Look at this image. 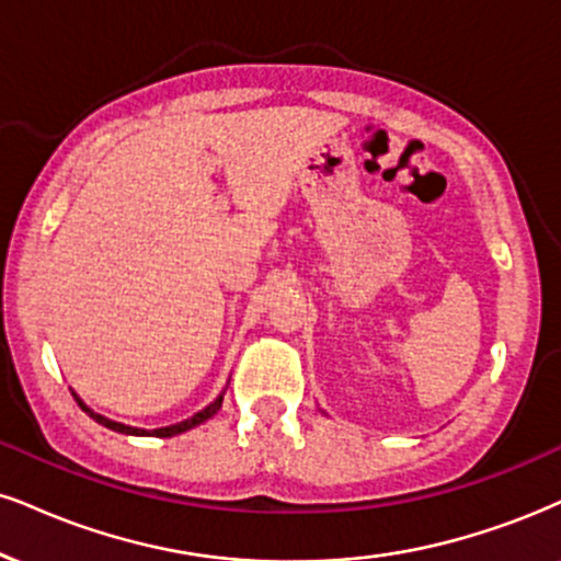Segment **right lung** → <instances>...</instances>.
Returning <instances> with one entry per match:
<instances>
[{
    "label": "right lung",
    "mask_w": 561,
    "mask_h": 561,
    "mask_svg": "<svg viewBox=\"0 0 561 561\" xmlns=\"http://www.w3.org/2000/svg\"><path fill=\"white\" fill-rule=\"evenodd\" d=\"M75 400H78V405L82 408V411L88 413L90 419H95L99 421V424H103L106 428H114V432H122V434H137V437H142V434H153V437H174V434H182V432H186V428H192V426H197V424H203V421H207L213 416V413H218L220 411V403H224V396H218L216 400H213L210 405L205 408V411H199V413H195V416L192 419H186V421H182V424H174V426H163V428H153V432H145V428H135V426H124V424H116V421H112V419H103V416H99V413H93L90 411V408L82 403V400L75 396Z\"/></svg>",
    "instance_id": "obj_1"
}]
</instances>
